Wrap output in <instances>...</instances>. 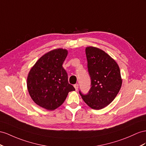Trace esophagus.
I'll return each mask as SVG.
<instances>
[{"label":"esophagus","mask_w":146,"mask_h":146,"mask_svg":"<svg viewBox=\"0 0 146 146\" xmlns=\"http://www.w3.org/2000/svg\"><path fill=\"white\" fill-rule=\"evenodd\" d=\"M74 88H75V90L78 91V87H79V84H75L74 85Z\"/></svg>","instance_id":"esophagus-1"}]
</instances>
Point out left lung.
<instances>
[{"mask_svg": "<svg viewBox=\"0 0 146 146\" xmlns=\"http://www.w3.org/2000/svg\"><path fill=\"white\" fill-rule=\"evenodd\" d=\"M91 88L86 94L79 91L82 99L91 108L100 110L110 104L121 88L119 68L114 60L101 49L86 48Z\"/></svg>", "mask_w": 146, "mask_h": 146, "instance_id": "1", "label": "left lung"}]
</instances>
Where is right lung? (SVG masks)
Masks as SVG:
<instances>
[{
  "instance_id": "obj_1",
  "label": "right lung",
  "mask_w": 146,
  "mask_h": 146,
  "mask_svg": "<svg viewBox=\"0 0 146 146\" xmlns=\"http://www.w3.org/2000/svg\"><path fill=\"white\" fill-rule=\"evenodd\" d=\"M68 51L58 48L41 57L29 72L27 87L37 105L53 110L64 102L70 91L75 90L68 83V74L63 68Z\"/></svg>"
}]
</instances>
